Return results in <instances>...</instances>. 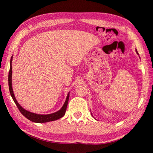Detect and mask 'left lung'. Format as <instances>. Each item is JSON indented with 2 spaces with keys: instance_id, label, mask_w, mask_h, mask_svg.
<instances>
[{
  "instance_id": "8db88e82",
  "label": "left lung",
  "mask_w": 153,
  "mask_h": 153,
  "mask_svg": "<svg viewBox=\"0 0 153 153\" xmlns=\"http://www.w3.org/2000/svg\"><path fill=\"white\" fill-rule=\"evenodd\" d=\"M12 59H13V56L11 59V63H10L11 66H10V69L9 71V77H8L9 88L10 94H11L13 100V101L15 102V105H17L18 109H19L21 113H22L25 117H26L29 120L32 121H33V122H35V123H45V122H48V121H55V120H59V119H60L61 117H63V116L65 115V111H66V107H67V103H68L69 97V94L67 95L65 103L64 106L62 107L61 109L55 113L49 114V115H39V114L31 113V112H30V111L24 109V108H23L22 106H21L19 103L17 102V100L15 99L14 93H13V88H12V80H11V79H12V65H11Z\"/></svg>"
}]
</instances>
